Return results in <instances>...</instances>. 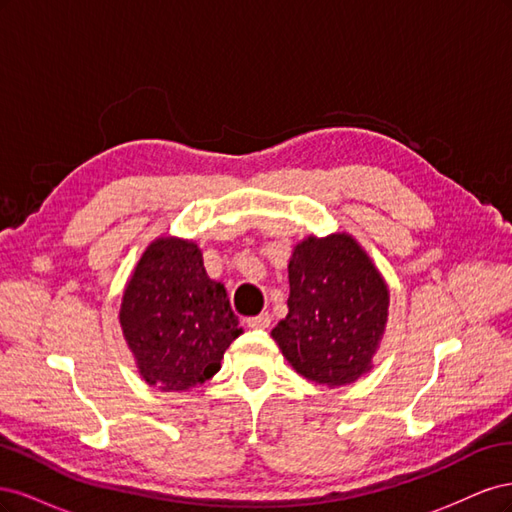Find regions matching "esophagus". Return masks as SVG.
<instances>
[{
  "label": "esophagus",
  "instance_id": "1",
  "mask_svg": "<svg viewBox=\"0 0 512 512\" xmlns=\"http://www.w3.org/2000/svg\"><path fill=\"white\" fill-rule=\"evenodd\" d=\"M245 322H247V327H250V329H269L271 316L265 312V314H258V316H250Z\"/></svg>",
  "mask_w": 512,
  "mask_h": 512
}]
</instances>
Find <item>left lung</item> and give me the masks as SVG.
Wrapping results in <instances>:
<instances>
[{
	"label": "left lung",
	"instance_id": "left-lung-1",
	"mask_svg": "<svg viewBox=\"0 0 512 512\" xmlns=\"http://www.w3.org/2000/svg\"><path fill=\"white\" fill-rule=\"evenodd\" d=\"M288 314L271 331L288 363L324 386H342L371 367L389 312V290L348 235L309 237L288 265Z\"/></svg>",
	"mask_w": 512,
	"mask_h": 512
}]
</instances>
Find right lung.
Listing matches in <instances>:
<instances>
[{"label":"right lung","instance_id":"add662e5","mask_svg":"<svg viewBox=\"0 0 512 512\" xmlns=\"http://www.w3.org/2000/svg\"><path fill=\"white\" fill-rule=\"evenodd\" d=\"M119 322L145 382L188 391L220 371L243 329L192 241H153L123 292Z\"/></svg>","mask_w":512,"mask_h":512}]
</instances>
